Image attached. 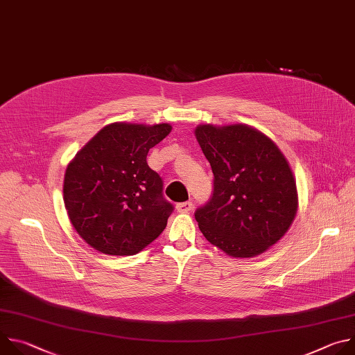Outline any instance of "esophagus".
Listing matches in <instances>:
<instances>
[{"instance_id": "esophagus-1", "label": "esophagus", "mask_w": 355, "mask_h": 355, "mask_svg": "<svg viewBox=\"0 0 355 355\" xmlns=\"http://www.w3.org/2000/svg\"><path fill=\"white\" fill-rule=\"evenodd\" d=\"M192 202H181V204H178L177 205V211L180 212V214H188L191 209H192Z\"/></svg>"}]
</instances>
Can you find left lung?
I'll return each instance as SVG.
<instances>
[{
    "mask_svg": "<svg viewBox=\"0 0 355 355\" xmlns=\"http://www.w3.org/2000/svg\"><path fill=\"white\" fill-rule=\"evenodd\" d=\"M195 137L215 175L211 200L195 212L199 230L230 257L263 254L296 216L288 160L267 135L245 123L198 125Z\"/></svg>",
    "mask_w": 355,
    "mask_h": 355,
    "instance_id": "1",
    "label": "left lung"
}]
</instances>
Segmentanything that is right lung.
I'll return each instance as SVG.
<instances>
[{"label": "right lung", "mask_w": 355, "mask_h": 355, "mask_svg": "<svg viewBox=\"0 0 355 355\" xmlns=\"http://www.w3.org/2000/svg\"><path fill=\"white\" fill-rule=\"evenodd\" d=\"M171 129L170 123L114 122L69 163L64 207L76 232L96 251L133 256L166 229L173 205L163 199V181L146 157Z\"/></svg>", "instance_id": "add662e5"}]
</instances>
